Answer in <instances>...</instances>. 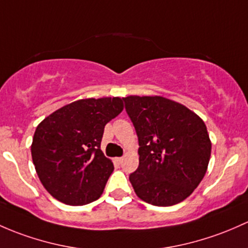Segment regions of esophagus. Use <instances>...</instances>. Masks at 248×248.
Segmentation results:
<instances>
[{
  "label": "esophagus",
  "instance_id": "obj_1",
  "mask_svg": "<svg viewBox=\"0 0 248 248\" xmlns=\"http://www.w3.org/2000/svg\"><path fill=\"white\" fill-rule=\"evenodd\" d=\"M115 160L117 161V163H119V164H121L122 163V161H124V158H122V157H120V158H116L115 159Z\"/></svg>",
  "mask_w": 248,
  "mask_h": 248
}]
</instances>
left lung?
I'll use <instances>...</instances> for the list:
<instances>
[{
	"label": "left lung",
	"instance_id": "obj_1",
	"mask_svg": "<svg viewBox=\"0 0 248 248\" xmlns=\"http://www.w3.org/2000/svg\"><path fill=\"white\" fill-rule=\"evenodd\" d=\"M139 139V168L129 176L140 200L158 207L189 197L207 172L212 141L203 120L161 96L122 97Z\"/></svg>",
	"mask_w": 248,
	"mask_h": 248
}]
</instances>
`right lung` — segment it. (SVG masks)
<instances>
[{
  "label": "right lung",
  "mask_w": 248,
  "mask_h": 248,
  "mask_svg": "<svg viewBox=\"0 0 248 248\" xmlns=\"http://www.w3.org/2000/svg\"><path fill=\"white\" fill-rule=\"evenodd\" d=\"M124 110L120 97L84 98L62 107L36 127L31 146L44 187L69 205H84L102 195L114 170L101 151L104 126Z\"/></svg>",
  "instance_id": "obj_1"
}]
</instances>
